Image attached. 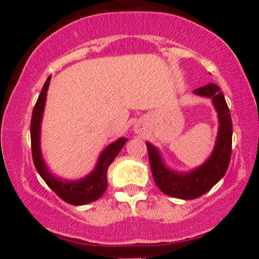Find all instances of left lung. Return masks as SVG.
<instances>
[{
    "label": "left lung",
    "instance_id": "1",
    "mask_svg": "<svg viewBox=\"0 0 259 259\" xmlns=\"http://www.w3.org/2000/svg\"><path fill=\"white\" fill-rule=\"evenodd\" d=\"M200 96L210 97L219 115V133L217 144L209 159L189 174H178L164 167L158 151L146 144L153 180L165 195L183 200H194L206 194L227 173L231 158L233 124L224 95L213 82L194 90Z\"/></svg>",
    "mask_w": 259,
    "mask_h": 259
}]
</instances>
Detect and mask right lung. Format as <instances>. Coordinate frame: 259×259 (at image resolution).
Returning a JSON list of instances; mask_svg holds the SVG:
<instances>
[{
    "instance_id": "right-lung-1",
    "label": "right lung",
    "mask_w": 259,
    "mask_h": 259,
    "mask_svg": "<svg viewBox=\"0 0 259 259\" xmlns=\"http://www.w3.org/2000/svg\"><path fill=\"white\" fill-rule=\"evenodd\" d=\"M51 76H49L45 82L42 90H41L38 99L34 106L32 111L31 123H30V138H31V152L34 165L45 180L52 189V191L58 196L59 198L74 206H80V204L90 203V202L96 201L101 196L105 194L107 189V169L113 159L117 157L119 151L123 148L127 139L121 138L115 142L109 145L108 147L101 153L99 162H97L96 168L92 173L86 177L85 179L78 181H62L56 179L47 170L45 165L42 157L40 152V124L41 118H42L45 102H46L47 89H49Z\"/></svg>"
}]
</instances>
